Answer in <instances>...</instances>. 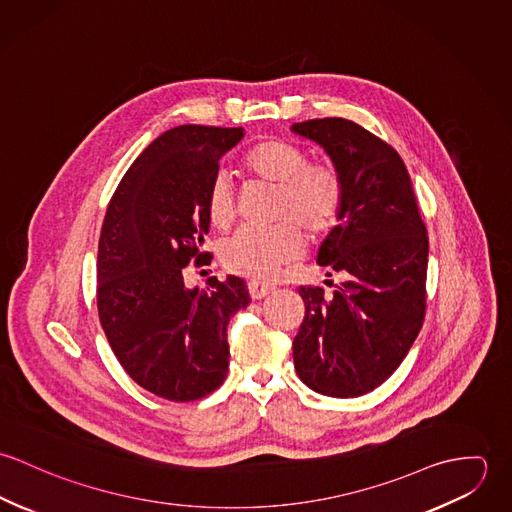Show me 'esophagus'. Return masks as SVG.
<instances>
[{
    "instance_id": "1",
    "label": "esophagus",
    "mask_w": 512,
    "mask_h": 512,
    "mask_svg": "<svg viewBox=\"0 0 512 512\" xmlns=\"http://www.w3.org/2000/svg\"><path fill=\"white\" fill-rule=\"evenodd\" d=\"M248 292H250L252 299H262V297H266L268 293L274 292V288L268 286V284H260V282L252 280V282H248Z\"/></svg>"
}]
</instances>
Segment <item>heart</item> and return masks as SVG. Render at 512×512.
<instances>
[{"mask_svg":"<svg viewBox=\"0 0 512 512\" xmlns=\"http://www.w3.org/2000/svg\"><path fill=\"white\" fill-rule=\"evenodd\" d=\"M242 167L256 179L276 185V209L272 228H242L220 250L222 264L254 280H274L282 266L303 254L301 228L319 238L341 217L345 189L339 173L327 165L309 163V155L286 140L270 138L250 147ZM207 217L213 226L226 228L236 219V197L230 179L217 173L207 189Z\"/></svg>","mask_w":512,"mask_h":512,"instance_id":"1","label":"heart"}]
</instances>
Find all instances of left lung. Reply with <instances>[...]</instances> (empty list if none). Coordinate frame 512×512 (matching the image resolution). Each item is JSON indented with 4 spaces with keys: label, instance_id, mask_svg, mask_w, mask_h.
Masks as SVG:
<instances>
[{
    "label": "left lung",
    "instance_id": "obj_1",
    "mask_svg": "<svg viewBox=\"0 0 512 512\" xmlns=\"http://www.w3.org/2000/svg\"><path fill=\"white\" fill-rule=\"evenodd\" d=\"M292 132L325 149L345 189L339 224L317 252V264L345 282L333 295L299 288L305 317L293 365L319 394L363 396L400 366L422 329L428 230L394 147L345 118L307 120Z\"/></svg>",
    "mask_w": 512,
    "mask_h": 512
}]
</instances>
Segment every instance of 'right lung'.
<instances>
[{"instance_id": "1", "label": "right lung", "mask_w": 512, "mask_h": 512, "mask_svg": "<svg viewBox=\"0 0 512 512\" xmlns=\"http://www.w3.org/2000/svg\"><path fill=\"white\" fill-rule=\"evenodd\" d=\"M244 128L179 126L140 153L120 181L100 232L96 303L106 339L134 382L189 402L217 390L228 370L226 329L250 303L244 280L187 288L183 268L201 252L205 199L220 157Z\"/></svg>"}]
</instances>
